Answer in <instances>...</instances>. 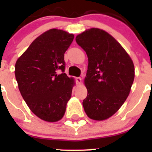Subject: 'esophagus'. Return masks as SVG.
I'll return each instance as SVG.
<instances>
[{
    "label": "esophagus",
    "mask_w": 152,
    "mask_h": 152,
    "mask_svg": "<svg viewBox=\"0 0 152 152\" xmlns=\"http://www.w3.org/2000/svg\"><path fill=\"white\" fill-rule=\"evenodd\" d=\"M76 83H77L78 85H81V83H82V79H81L80 77H76Z\"/></svg>",
    "instance_id": "34e87169"
}]
</instances>
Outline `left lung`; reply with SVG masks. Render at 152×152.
I'll return each mask as SVG.
<instances>
[{"label":"left lung","mask_w":152,"mask_h":152,"mask_svg":"<svg viewBox=\"0 0 152 152\" xmlns=\"http://www.w3.org/2000/svg\"><path fill=\"white\" fill-rule=\"evenodd\" d=\"M76 41L88 58L84 110L93 120H106L128 97L134 79V64L121 44L102 29H87Z\"/></svg>","instance_id":"left-lung-1"}]
</instances>
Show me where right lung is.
Wrapping results in <instances>:
<instances>
[{
	"label": "right lung",
	"instance_id": "1",
	"mask_svg": "<svg viewBox=\"0 0 152 152\" xmlns=\"http://www.w3.org/2000/svg\"><path fill=\"white\" fill-rule=\"evenodd\" d=\"M73 38L65 31L50 29L36 38L15 64L21 96L32 113L45 121L61 120L71 97L75 82L64 73V56Z\"/></svg>",
	"mask_w": 152,
	"mask_h": 152
}]
</instances>
